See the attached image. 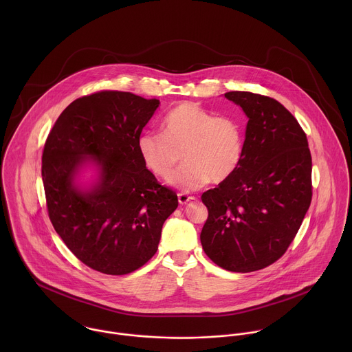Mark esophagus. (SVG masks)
Instances as JSON below:
<instances>
[{"mask_svg": "<svg viewBox=\"0 0 352 352\" xmlns=\"http://www.w3.org/2000/svg\"><path fill=\"white\" fill-rule=\"evenodd\" d=\"M177 198H179V203H180V204H187L188 201L195 199L194 197L187 195V194H184V192H180V194L177 195Z\"/></svg>", "mask_w": 352, "mask_h": 352, "instance_id": "34e87169", "label": "esophagus"}]
</instances>
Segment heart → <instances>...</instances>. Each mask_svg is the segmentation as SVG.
Masks as SVG:
<instances>
[{
    "instance_id": "b5f03b06",
    "label": "heart",
    "mask_w": 352,
    "mask_h": 352,
    "mask_svg": "<svg viewBox=\"0 0 352 352\" xmlns=\"http://www.w3.org/2000/svg\"><path fill=\"white\" fill-rule=\"evenodd\" d=\"M161 133H145L138 151L153 175L169 179L183 160L186 165L172 184L194 191L210 180L222 183L239 169L244 155L241 124L226 115H215L192 101L173 107L161 122Z\"/></svg>"
}]
</instances>
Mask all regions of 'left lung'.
<instances>
[{"instance_id": "1", "label": "left lung", "mask_w": 352, "mask_h": 352, "mask_svg": "<svg viewBox=\"0 0 352 352\" xmlns=\"http://www.w3.org/2000/svg\"><path fill=\"white\" fill-rule=\"evenodd\" d=\"M248 116L244 155L236 173L203 192L208 210L204 253L232 272H252L280 258L311 201V155L298 120L279 101L228 92Z\"/></svg>"}]
</instances>
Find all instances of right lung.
Returning a JSON list of instances; mask_svg holds the SVG:
<instances>
[{
	"label": "right lung",
	"mask_w": 352,
	"mask_h": 352,
	"mask_svg": "<svg viewBox=\"0 0 352 352\" xmlns=\"http://www.w3.org/2000/svg\"><path fill=\"white\" fill-rule=\"evenodd\" d=\"M158 104L120 91L82 96L63 109L45 144L42 179L51 223L80 261L107 275H126L148 263L179 204L138 151ZM85 155L101 166L91 192L74 186Z\"/></svg>",
	"instance_id": "obj_1"
}]
</instances>
